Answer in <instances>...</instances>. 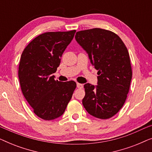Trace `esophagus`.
<instances>
[{
	"mask_svg": "<svg viewBox=\"0 0 152 152\" xmlns=\"http://www.w3.org/2000/svg\"><path fill=\"white\" fill-rule=\"evenodd\" d=\"M83 86H84L83 84H80V83H77V87L78 88H82Z\"/></svg>",
	"mask_w": 152,
	"mask_h": 152,
	"instance_id": "esophagus-1",
	"label": "esophagus"
}]
</instances>
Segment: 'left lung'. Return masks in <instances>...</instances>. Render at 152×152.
<instances>
[{
  "label": "left lung",
  "instance_id": "1",
  "mask_svg": "<svg viewBox=\"0 0 152 152\" xmlns=\"http://www.w3.org/2000/svg\"><path fill=\"white\" fill-rule=\"evenodd\" d=\"M75 39L99 75L97 86L84 84L83 106L90 115L109 119L123 107L129 91L132 70L128 50L115 33L104 29L79 31Z\"/></svg>",
  "mask_w": 152,
  "mask_h": 152
}]
</instances>
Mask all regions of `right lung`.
Listing matches in <instances>:
<instances>
[{"label": "right lung", "mask_w": 152, "mask_h": 152, "mask_svg": "<svg viewBox=\"0 0 152 152\" xmlns=\"http://www.w3.org/2000/svg\"><path fill=\"white\" fill-rule=\"evenodd\" d=\"M76 30L48 32L35 37L23 51L18 78L25 98L41 119L52 120L64 113L77 84L55 80L64 50Z\"/></svg>", "instance_id": "add662e5"}]
</instances>
